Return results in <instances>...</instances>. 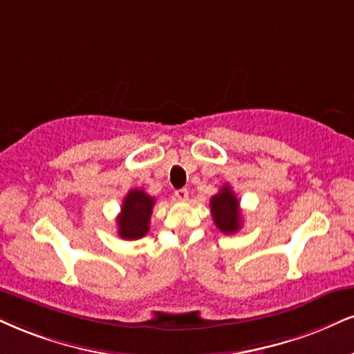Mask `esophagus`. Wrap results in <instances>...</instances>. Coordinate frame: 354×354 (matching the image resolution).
<instances>
[{"instance_id": "obj_1", "label": "esophagus", "mask_w": 354, "mask_h": 354, "mask_svg": "<svg viewBox=\"0 0 354 354\" xmlns=\"http://www.w3.org/2000/svg\"><path fill=\"white\" fill-rule=\"evenodd\" d=\"M174 197H176V200H178V202H185V200H189V190L178 189L174 192Z\"/></svg>"}]
</instances>
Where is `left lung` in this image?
I'll return each mask as SVG.
<instances>
[{"mask_svg":"<svg viewBox=\"0 0 354 354\" xmlns=\"http://www.w3.org/2000/svg\"><path fill=\"white\" fill-rule=\"evenodd\" d=\"M213 221L216 228L223 231L226 234L236 233L241 228V208H239V200L231 190L228 184L221 187V190L216 195H213L210 200Z\"/></svg>","mask_w":354,"mask_h":354,"instance_id":"obj_1","label":"left lung"}]
</instances>
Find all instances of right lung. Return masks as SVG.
Returning a JSON list of instances; mask_svg holds the SVG:
<instances>
[{"mask_svg": "<svg viewBox=\"0 0 354 354\" xmlns=\"http://www.w3.org/2000/svg\"><path fill=\"white\" fill-rule=\"evenodd\" d=\"M154 203V198L144 190H129L116 218L118 234L123 239H139L147 234Z\"/></svg>", "mask_w": 354, "mask_h": 354, "instance_id": "1", "label": "right lung"}]
</instances>
